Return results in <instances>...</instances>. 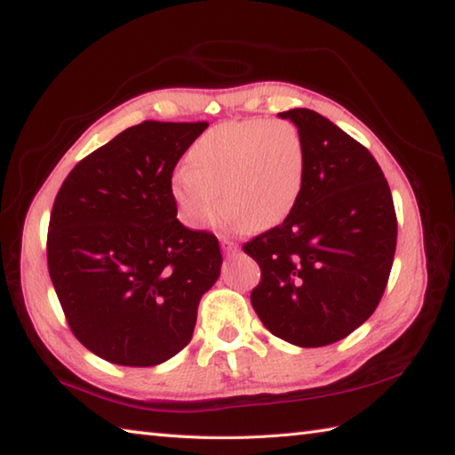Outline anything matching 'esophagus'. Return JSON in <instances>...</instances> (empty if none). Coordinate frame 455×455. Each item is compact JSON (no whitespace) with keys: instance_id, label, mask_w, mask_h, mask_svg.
Masks as SVG:
<instances>
[{"instance_id":"obj_1","label":"esophagus","mask_w":455,"mask_h":455,"mask_svg":"<svg viewBox=\"0 0 455 455\" xmlns=\"http://www.w3.org/2000/svg\"><path fill=\"white\" fill-rule=\"evenodd\" d=\"M222 250H225L227 256H235L238 252V246L235 243H228V240H222Z\"/></svg>"}]
</instances>
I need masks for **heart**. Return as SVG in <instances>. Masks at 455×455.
Returning a JSON list of instances; mask_svg holds the SVG:
<instances>
[{"label": "heart", "instance_id": "obj_1", "mask_svg": "<svg viewBox=\"0 0 455 455\" xmlns=\"http://www.w3.org/2000/svg\"><path fill=\"white\" fill-rule=\"evenodd\" d=\"M305 168V144L295 124L227 121L191 144L186 172L172 181V197L193 228L217 225L227 211L238 227L267 230L297 207Z\"/></svg>", "mask_w": 455, "mask_h": 455}]
</instances>
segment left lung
I'll use <instances>...</instances> for the list:
<instances>
[{"label": "left lung", "mask_w": 455, "mask_h": 455, "mask_svg": "<svg viewBox=\"0 0 455 455\" xmlns=\"http://www.w3.org/2000/svg\"><path fill=\"white\" fill-rule=\"evenodd\" d=\"M305 144V186L282 225L244 244L262 282L250 295L269 332L299 347L342 340L379 305L397 217L379 164L311 109L279 113Z\"/></svg>", "instance_id": "obj_1"}]
</instances>
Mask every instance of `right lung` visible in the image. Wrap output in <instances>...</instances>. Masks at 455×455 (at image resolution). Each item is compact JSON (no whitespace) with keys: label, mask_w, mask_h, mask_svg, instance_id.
<instances>
[{"label":"right lung","mask_w":455,"mask_h":455,"mask_svg":"<svg viewBox=\"0 0 455 455\" xmlns=\"http://www.w3.org/2000/svg\"><path fill=\"white\" fill-rule=\"evenodd\" d=\"M209 123L144 121L92 152L54 199L46 256L74 336L111 363L186 347L220 275L219 240L178 220L172 172Z\"/></svg>","instance_id":"obj_1"}]
</instances>
